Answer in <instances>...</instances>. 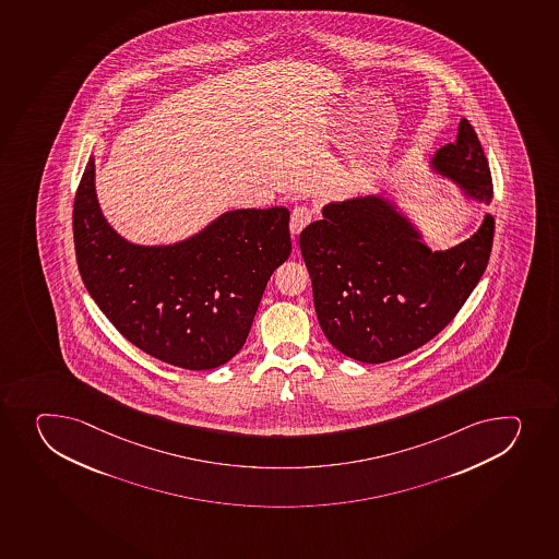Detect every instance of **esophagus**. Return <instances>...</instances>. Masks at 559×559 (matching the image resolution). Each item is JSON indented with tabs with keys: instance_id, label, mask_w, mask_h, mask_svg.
<instances>
[{
	"instance_id": "obj_1",
	"label": "esophagus",
	"mask_w": 559,
	"mask_h": 559,
	"mask_svg": "<svg viewBox=\"0 0 559 559\" xmlns=\"http://www.w3.org/2000/svg\"><path fill=\"white\" fill-rule=\"evenodd\" d=\"M313 216L316 213L308 207V205H297L294 211H292V222H289V229L294 235H299L302 229H305L311 221H313Z\"/></svg>"
}]
</instances>
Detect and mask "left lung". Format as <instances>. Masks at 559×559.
Segmentation results:
<instances>
[{
  "label": "left lung",
  "mask_w": 559,
  "mask_h": 559,
  "mask_svg": "<svg viewBox=\"0 0 559 559\" xmlns=\"http://www.w3.org/2000/svg\"><path fill=\"white\" fill-rule=\"evenodd\" d=\"M431 167L490 204L492 175L466 118ZM322 216L299 238L317 319L341 354L370 365L403 357L447 328L492 251V215L468 240L444 251H431L414 224L377 194L332 202Z\"/></svg>",
  "instance_id": "8db88e82"
}]
</instances>
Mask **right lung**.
<instances>
[{"label":"right lung","mask_w":559,"mask_h":559,"mask_svg":"<svg viewBox=\"0 0 559 559\" xmlns=\"http://www.w3.org/2000/svg\"><path fill=\"white\" fill-rule=\"evenodd\" d=\"M72 233L83 284L136 348L183 370H211L240 352L271 273L292 253L289 211H227L173 246H139L102 215L91 156Z\"/></svg>","instance_id":"add662e5"}]
</instances>
